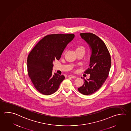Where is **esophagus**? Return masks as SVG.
Returning a JSON list of instances; mask_svg holds the SVG:
<instances>
[{
    "label": "esophagus",
    "instance_id": "obj_1",
    "mask_svg": "<svg viewBox=\"0 0 131 131\" xmlns=\"http://www.w3.org/2000/svg\"><path fill=\"white\" fill-rule=\"evenodd\" d=\"M68 77L69 78H72V79H76L77 77L76 76H73V75H70L68 76Z\"/></svg>",
    "mask_w": 131,
    "mask_h": 131
}]
</instances>
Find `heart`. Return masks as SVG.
Instances as JSON below:
<instances>
[{"label": "heart", "instance_id": "obj_1", "mask_svg": "<svg viewBox=\"0 0 131 131\" xmlns=\"http://www.w3.org/2000/svg\"><path fill=\"white\" fill-rule=\"evenodd\" d=\"M75 51L76 52H84L85 51V48L82 45H78L77 46L76 48H75Z\"/></svg>", "mask_w": 131, "mask_h": 131}]
</instances>
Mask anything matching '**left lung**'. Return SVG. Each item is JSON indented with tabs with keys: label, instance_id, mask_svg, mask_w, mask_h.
Returning <instances> with one entry per match:
<instances>
[{
	"label": "left lung",
	"instance_id": "1",
	"mask_svg": "<svg viewBox=\"0 0 131 131\" xmlns=\"http://www.w3.org/2000/svg\"><path fill=\"white\" fill-rule=\"evenodd\" d=\"M80 35L89 45L91 55L89 67L85 71L86 74H90V78L86 80L83 78L84 83L78 89L84 95H89L98 91L107 79L111 60L105 44L97 36L91 33H83Z\"/></svg>",
	"mask_w": 131,
	"mask_h": 131
}]
</instances>
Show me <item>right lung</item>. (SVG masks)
<instances>
[{
	"instance_id": "1",
	"label": "right lung",
	"mask_w": 131,
	"mask_h": 131,
	"mask_svg": "<svg viewBox=\"0 0 131 131\" xmlns=\"http://www.w3.org/2000/svg\"><path fill=\"white\" fill-rule=\"evenodd\" d=\"M74 34H51L43 37L29 53L27 59L28 73L34 87L43 95L55 92L65 79L52 73L53 61L59 60Z\"/></svg>"
}]
</instances>
